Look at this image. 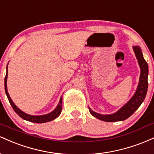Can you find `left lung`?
<instances>
[{
    "instance_id": "obj_1",
    "label": "left lung",
    "mask_w": 154,
    "mask_h": 154,
    "mask_svg": "<svg viewBox=\"0 0 154 154\" xmlns=\"http://www.w3.org/2000/svg\"><path fill=\"white\" fill-rule=\"evenodd\" d=\"M133 50L137 61H138L139 66L140 67L139 84L135 94L128 103L125 106H123L119 111H117L113 114H108V115L100 114L92 111L89 108L91 114L93 116L96 117L97 119L104 122H109L123 121V120H125L130 117L138 109L141 103L143 102L148 91V66L147 62L145 61L140 47L137 46H137H133Z\"/></svg>"
}]
</instances>
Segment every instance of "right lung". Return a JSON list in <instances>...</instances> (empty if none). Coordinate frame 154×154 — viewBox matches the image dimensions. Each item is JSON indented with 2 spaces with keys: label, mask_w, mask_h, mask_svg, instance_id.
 <instances>
[{
  "label": "right lung",
  "mask_w": 154,
  "mask_h": 154,
  "mask_svg": "<svg viewBox=\"0 0 154 154\" xmlns=\"http://www.w3.org/2000/svg\"><path fill=\"white\" fill-rule=\"evenodd\" d=\"M8 68V66L6 67V69ZM7 77H8V70H6V75L4 79V85H5V92H6V94L7 95V98H8V100H9L10 104L11 105L12 108L14 110V111L17 113L18 115L22 117L23 119H25L26 121L31 122L34 123H45L48 122L52 121L57 118L58 116L60 115L61 112V109H62V98H60L59 103L58 104V106H56V109H54L52 112L49 113L48 114H45V115H41V116H33V115H29V114H26V113L23 112L22 111H21L17 106L15 105L14 103L12 101L11 98H10V95L8 94V91H7Z\"/></svg>",
  "instance_id": "1"
}]
</instances>
